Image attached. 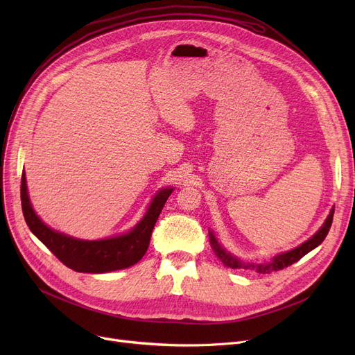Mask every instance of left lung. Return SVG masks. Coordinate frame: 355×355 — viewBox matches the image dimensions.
<instances>
[{
	"label": "left lung",
	"mask_w": 355,
	"mask_h": 355,
	"mask_svg": "<svg viewBox=\"0 0 355 355\" xmlns=\"http://www.w3.org/2000/svg\"><path fill=\"white\" fill-rule=\"evenodd\" d=\"M332 217H334V210H331V213L327 217L322 227L318 232H316L309 240H306L305 243H302L301 246H297V248H295V249H292V250H289L286 253H281V254L275 256L269 263H259V265H256V263H243L236 256L230 254L229 252H226L225 249L220 246V243L217 241V239L214 237L213 232H209V234H210V245H211V249L214 250L216 256L227 268H232V269H256V272H259V273L277 272V270L285 269V268L291 266L292 263L297 262V260L302 259L306 253L313 250L316 246H320L322 241H324V239L327 237L329 229H331Z\"/></svg>",
	"instance_id": "left-lung-1"
}]
</instances>
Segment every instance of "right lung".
<instances>
[{
  "mask_svg": "<svg viewBox=\"0 0 355 355\" xmlns=\"http://www.w3.org/2000/svg\"><path fill=\"white\" fill-rule=\"evenodd\" d=\"M171 193L173 189H162L149 204L146 214L130 232L103 240H80L44 225L31 207L24 171L21 175V207L31 233L63 265L83 273H106L138 263L149 246L158 216Z\"/></svg>",
  "mask_w": 355,
  "mask_h": 355,
  "instance_id": "add662e5",
  "label": "right lung"
}]
</instances>
